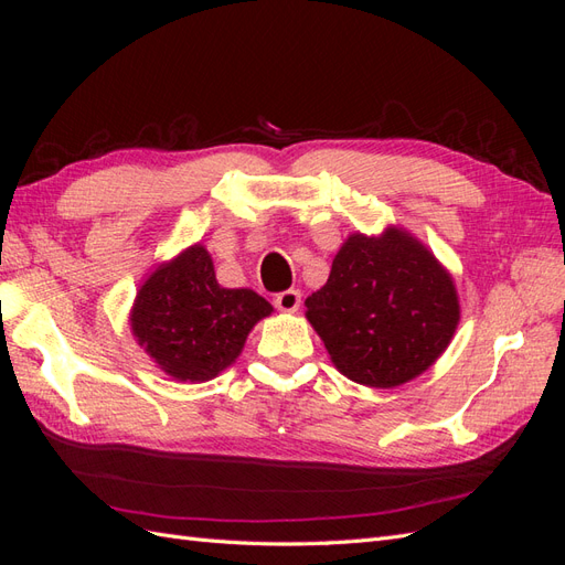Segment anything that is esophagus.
I'll return each mask as SVG.
<instances>
[{
	"label": "esophagus",
	"mask_w": 565,
	"mask_h": 565,
	"mask_svg": "<svg viewBox=\"0 0 565 565\" xmlns=\"http://www.w3.org/2000/svg\"><path fill=\"white\" fill-rule=\"evenodd\" d=\"M273 303H276L278 311L295 313V311L299 309V303H301V292H299V289H285V292L276 295V299H273Z\"/></svg>",
	"instance_id": "1"
}]
</instances>
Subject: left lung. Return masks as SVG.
I'll return each mask as SVG.
<instances>
[{
  "instance_id": "1",
  "label": "left lung",
  "mask_w": 565,
  "mask_h": 565,
  "mask_svg": "<svg viewBox=\"0 0 565 565\" xmlns=\"http://www.w3.org/2000/svg\"><path fill=\"white\" fill-rule=\"evenodd\" d=\"M306 309L337 370L374 388L405 384L434 365L459 322L446 268L396 228L351 235Z\"/></svg>"
}]
</instances>
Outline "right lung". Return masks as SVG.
Instances as JSON below:
<instances>
[{"instance_id":"1","label":"right lung","mask_w":565,"mask_h":565,"mask_svg":"<svg viewBox=\"0 0 565 565\" xmlns=\"http://www.w3.org/2000/svg\"><path fill=\"white\" fill-rule=\"evenodd\" d=\"M270 311L252 289L221 287L212 256L193 245L141 285L131 330L169 377L207 382L241 355L249 330Z\"/></svg>"}]
</instances>
